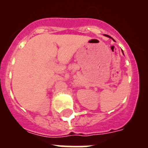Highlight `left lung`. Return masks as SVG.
Instances as JSON below:
<instances>
[{
    "mask_svg": "<svg viewBox=\"0 0 148 148\" xmlns=\"http://www.w3.org/2000/svg\"><path fill=\"white\" fill-rule=\"evenodd\" d=\"M105 35L106 37H108V38H111V39H113V40H114V39H113V38H112V37H110V35ZM114 41H115V40H114ZM121 52H122V53H123V50H121ZM123 55H124V53H123Z\"/></svg>",
    "mask_w": 148,
    "mask_h": 148,
    "instance_id": "left-lung-1",
    "label": "left lung"
}]
</instances>
